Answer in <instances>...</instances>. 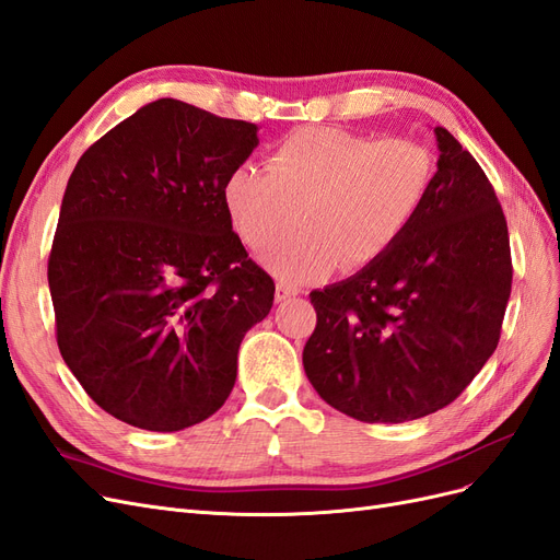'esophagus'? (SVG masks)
Returning <instances> with one entry per match:
<instances>
[{
  "label": "esophagus",
  "mask_w": 560,
  "mask_h": 560,
  "mask_svg": "<svg viewBox=\"0 0 560 560\" xmlns=\"http://www.w3.org/2000/svg\"><path fill=\"white\" fill-rule=\"evenodd\" d=\"M299 294V290H296V287H287V284H278L276 287V301L278 303H282V301H287V299H292V296H296Z\"/></svg>",
  "instance_id": "1"
}]
</instances>
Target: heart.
I'll list each match as a JSON object with an SVG mask.
<instances>
[{
    "mask_svg": "<svg viewBox=\"0 0 560 560\" xmlns=\"http://www.w3.org/2000/svg\"><path fill=\"white\" fill-rule=\"evenodd\" d=\"M432 151L409 138H381L311 126L282 138L266 173L243 163L224 182V208L241 241L266 252L295 219L302 229L266 254L287 284L360 268L411 226L432 182Z\"/></svg>",
    "mask_w": 560,
    "mask_h": 560,
    "instance_id": "heart-1",
    "label": "heart"
}]
</instances>
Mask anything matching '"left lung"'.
<instances>
[{
	"label": "left lung",
	"mask_w": 560,
	"mask_h": 560,
	"mask_svg": "<svg viewBox=\"0 0 560 560\" xmlns=\"http://www.w3.org/2000/svg\"><path fill=\"white\" fill-rule=\"evenodd\" d=\"M436 173L401 238L311 292L303 369L336 411L406 422L448 406L495 352L512 292L510 233L481 165L434 128Z\"/></svg>",
	"instance_id": "1"
}]
</instances>
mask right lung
Instances as JSON below:
<instances>
[{
	"instance_id": "add662e5",
	"label": "right lung",
	"mask_w": 560,
	"mask_h": 560,
	"mask_svg": "<svg viewBox=\"0 0 560 560\" xmlns=\"http://www.w3.org/2000/svg\"><path fill=\"white\" fill-rule=\"evenodd\" d=\"M257 126L161 97L86 149L67 182L48 290L89 397L149 432L222 409L276 284L233 233L224 182Z\"/></svg>"
}]
</instances>
